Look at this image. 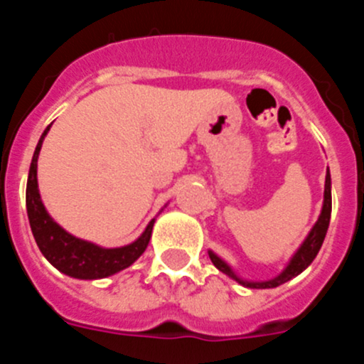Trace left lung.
Returning <instances> with one entry per match:
<instances>
[{
	"instance_id": "8db88e82",
	"label": "left lung",
	"mask_w": 364,
	"mask_h": 364,
	"mask_svg": "<svg viewBox=\"0 0 364 364\" xmlns=\"http://www.w3.org/2000/svg\"><path fill=\"white\" fill-rule=\"evenodd\" d=\"M330 215H332V189H330V173H328L326 182H324V204H323V211H321L319 220H317V224L314 226V230L310 231V235H308V239L304 240V244L299 247V252L294 255V259H291V262L288 264V268H286L284 272L279 275V277L272 279V281H268V282L240 281V279L235 277L233 272L230 269V266H228L224 260L218 259L215 253L210 252V259L222 273H226V275H230V277H233L235 281H239L240 284L247 286V288H259V290H262V288H277V286L284 284L286 281L294 279L295 275H299L302 269H306L308 266L311 264V260H314L315 255L319 253L321 246H323L324 237H326L328 224H330Z\"/></svg>"
}]
</instances>
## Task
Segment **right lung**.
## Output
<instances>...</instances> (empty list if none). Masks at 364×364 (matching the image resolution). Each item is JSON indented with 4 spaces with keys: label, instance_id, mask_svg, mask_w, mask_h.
I'll use <instances>...</instances> for the list:
<instances>
[{
    "label": "right lung",
    "instance_id": "add662e5",
    "mask_svg": "<svg viewBox=\"0 0 364 364\" xmlns=\"http://www.w3.org/2000/svg\"><path fill=\"white\" fill-rule=\"evenodd\" d=\"M49 127L43 131L40 142H38L27 180V215L28 222H31L32 235H34L38 247L45 255V259L65 275L76 279L109 277L112 273L133 264L134 260L146 252L154 220L149 222V226L146 228L142 237L134 240L133 244L124 247H112V250H105V247L76 239V237H73V235H69L65 230L58 226L56 222L49 217V213L45 211L43 204H41L36 178L38 154H40L41 142H43Z\"/></svg>",
    "mask_w": 364,
    "mask_h": 364
}]
</instances>
